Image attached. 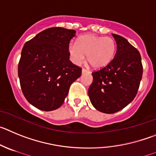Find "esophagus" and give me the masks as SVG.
<instances>
[{
  "mask_svg": "<svg viewBox=\"0 0 156 156\" xmlns=\"http://www.w3.org/2000/svg\"><path fill=\"white\" fill-rule=\"evenodd\" d=\"M81 72H82V74H85V73H89V71H88V70H86V69H82L81 70Z\"/></svg>",
  "mask_w": 156,
  "mask_h": 156,
  "instance_id": "obj_1",
  "label": "esophagus"
}]
</instances>
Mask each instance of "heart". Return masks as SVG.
Returning a JSON list of instances; mask_svg holds the SVG:
<instances>
[{
    "label": "heart",
    "mask_w": 156,
    "mask_h": 156,
    "mask_svg": "<svg viewBox=\"0 0 156 156\" xmlns=\"http://www.w3.org/2000/svg\"><path fill=\"white\" fill-rule=\"evenodd\" d=\"M116 49V41L112 37L88 34L78 38L76 44L70 45L69 52L75 64H82L87 55L92 68L101 69L113 61Z\"/></svg>",
    "instance_id": "b5f03b06"
}]
</instances>
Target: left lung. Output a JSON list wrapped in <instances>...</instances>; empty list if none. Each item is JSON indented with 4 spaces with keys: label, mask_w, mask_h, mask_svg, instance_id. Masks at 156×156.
<instances>
[{
    "label": "left lung",
    "mask_w": 156,
    "mask_h": 156,
    "mask_svg": "<svg viewBox=\"0 0 156 156\" xmlns=\"http://www.w3.org/2000/svg\"><path fill=\"white\" fill-rule=\"evenodd\" d=\"M112 35L116 43L114 58L105 68L92 73L93 81L88 88L92 106L105 113L120 111L132 102L143 73L139 51L125 38Z\"/></svg>",
    "instance_id": "obj_1"
}]
</instances>
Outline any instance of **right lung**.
Listing matches in <instances>:
<instances>
[{
  "label": "right lung",
  "mask_w": 156,
  "mask_h": 156,
  "mask_svg": "<svg viewBox=\"0 0 156 156\" xmlns=\"http://www.w3.org/2000/svg\"><path fill=\"white\" fill-rule=\"evenodd\" d=\"M76 31L61 27L45 29L24 45L19 78L28 102L43 111L58 109L81 68L69 60V43Z\"/></svg>",
  "instance_id": "add662e5"
}]
</instances>
